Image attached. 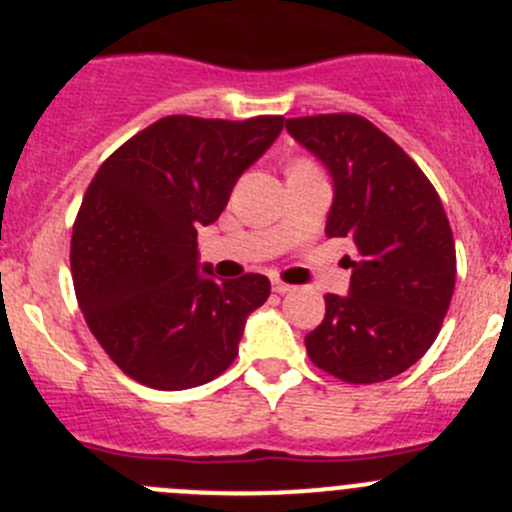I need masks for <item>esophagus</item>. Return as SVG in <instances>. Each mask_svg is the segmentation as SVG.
<instances>
[{
    "label": "esophagus",
    "mask_w": 512,
    "mask_h": 512,
    "mask_svg": "<svg viewBox=\"0 0 512 512\" xmlns=\"http://www.w3.org/2000/svg\"><path fill=\"white\" fill-rule=\"evenodd\" d=\"M271 288H273V291H276V293H288V291H293V286H288V283L278 281V278H273Z\"/></svg>",
    "instance_id": "esophagus-1"
}]
</instances>
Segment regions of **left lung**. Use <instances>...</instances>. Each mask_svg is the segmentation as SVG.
<instances>
[{
    "label": "left lung",
    "instance_id": "left-lung-1",
    "mask_svg": "<svg viewBox=\"0 0 512 512\" xmlns=\"http://www.w3.org/2000/svg\"><path fill=\"white\" fill-rule=\"evenodd\" d=\"M286 131L333 179L328 239L358 256L348 296L326 293V316L306 336L308 358L346 383H381L433 346L455 286L448 216L416 161L356 114L286 119Z\"/></svg>",
    "mask_w": 512,
    "mask_h": 512
}]
</instances>
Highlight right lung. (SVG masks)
Returning a JSON list of instances; mask_svg holds the SVG:
<instances>
[{"instance_id": "obj_1", "label": "right lung", "mask_w": 512, "mask_h": 512, "mask_svg": "<svg viewBox=\"0 0 512 512\" xmlns=\"http://www.w3.org/2000/svg\"><path fill=\"white\" fill-rule=\"evenodd\" d=\"M281 129L283 116H164L91 179L72 234L74 291L86 326L134 381L184 391L234 363L271 283L261 273L219 281L201 268L196 234Z\"/></svg>"}]
</instances>
